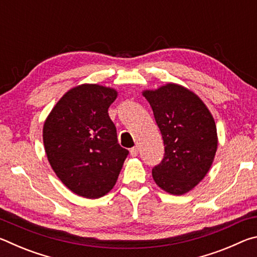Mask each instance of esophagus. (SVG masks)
Returning <instances> with one entry per match:
<instances>
[{"mask_svg": "<svg viewBox=\"0 0 257 257\" xmlns=\"http://www.w3.org/2000/svg\"><path fill=\"white\" fill-rule=\"evenodd\" d=\"M138 147L136 146V147H133V149L132 150H130V155H132V156H134V158H135V156H137L138 155Z\"/></svg>", "mask_w": 257, "mask_h": 257, "instance_id": "esophagus-1", "label": "esophagus"}]
</instances>
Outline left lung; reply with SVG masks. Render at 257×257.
<instances>
[{
	"label": "left lung",
	"mask_w": 257,
	"mask_h": 257,
	"mask_svg": "<svg viewBox=\"0 0 257 257\" xmlns=\"http://www.w3.org/2000/svg\"><path fill=\"white\" fill-rule=\"evenodd\" d=\"M162 134L164 158L152 170L155 184L184 195L210 170L217 149L214 119L196 94L177 84L144 90Z\"/></svg>",
	"instance_id": "1"
}]
</instances>
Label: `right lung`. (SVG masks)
I'll use <instances>...</instances> for the list:
<instances>
[{"label":"right lung","instance_id":"obj_1","mask_svg":"<svg viewBox=\"0 0 257 257\" xmlns=\"http://www.w3.org/2000/svg\"><path fill=\"white\" fill-rule=\"evenodd\" d=\"M118 92L110 87H73L52 108L43 142L52 169L69 189L86 198L110 191L129 152L118 143L107 110Z\"/></svg>","mask_w":257,"mask_h":257}]
</instances>
